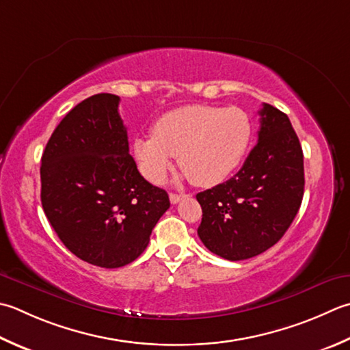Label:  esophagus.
<instances>
[{"mask_svg":"<svg viewBox=\"0 0 350 350\" xmlns=\"http://www.w3.org/2000/svg\"><path fill=\"white\" fill-rule=\"evenodd\" d=\"M183 197H185V194H174V193H170V202L173 203V204H176V203H179Z\"/></svg>","mask_w":350,"mask_h":350,"instance_id":"obj_1","label":"esophagus"}]
</instances>
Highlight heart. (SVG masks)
<instances>
[{"instance_id": "heart-1", "label": "heart", "mask_w": 350, "mask_h": 350, "mask_svg": "<svg viewBox=\"0 0 350 350\" xmlns=\"http://www.w3.org/2000/svg\"><path fill=\"white\" fill-rule=\"evenodd\" d=\"M249 115L238 107L189 105L156 120L153 135L136 136L133 156L148 182L161 183L174 154L185 176L197 187L221 183L247 153Z\"/></svg>"}]
</instances>
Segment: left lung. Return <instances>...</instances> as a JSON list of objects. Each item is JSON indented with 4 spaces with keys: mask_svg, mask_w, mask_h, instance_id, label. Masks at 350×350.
Listing matches in <instances>:
<instances>
[{
    "mask_svg": "<svg viewBox=\"0 0 350 350\" xmlns=\"http://www.w3.org/2000/svg\"><path fill=\"white\" fill-rule=\"evenodd\" d=\"M259 115L258 144L241 170L196 196L203 212L198 237L229 261L253 258L275 245L304 197V153L288 116L265 103Z\"/></svg>",
    "mask_w": 350,
    "mask_h": 350,
    "instance_id": "1",
    "label": "left lung"
}]
</instances>
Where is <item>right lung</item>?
I'll return each instance as SVG.
<instances>
[{
	"instance_id": "obj_1",
	"label": "right lung",
	"mask_w": 350,
	"mask_h": 350,
	"mask_svg": "<svg viewBox=\"0 0 350 350\" xmlns=\"http://www.w3.org/2000/svg\"><path fill=\"white\" fill-rule=\"evenodd\" d=\"M120 97L95 94L54 130L42 154L40 202L60 241L81 261L118 269L146 250L170 208L129 154Z\"/></svg>"
}]
</instances>
